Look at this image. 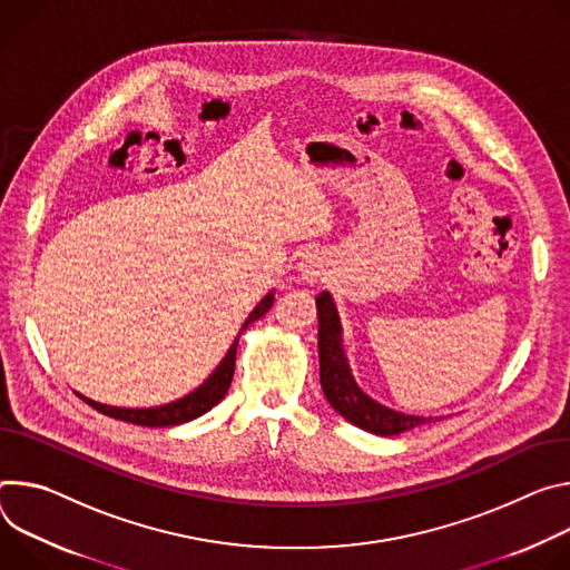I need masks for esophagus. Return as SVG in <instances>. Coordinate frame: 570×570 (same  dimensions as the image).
<instances>
[{"label": "esophagus", "mask_w": 570, "mask_h": 570, "mask_svg": "<svg viewBox=\"0 0 570 570\" xmlns=\"http://www.w3.org/2000/svg\"><path fill=\"white\" fill-rule=\"evenodd\" d=\"M324 274V261L317 256V253H307V256L301 261V276L305 281H317Z\"/></svg>", "instance_id": "obj_1"}]
</instances>
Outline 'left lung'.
Listing matches in <instances>:
<instances>
[{
    "label": "left lung",
    "instance_id": "8db88e82",
    "mask_svg": "<svg viewBox=\"0 0 570 570\" xmlns=\"http://www.w3.org/2000/svg\"><path fill=\"white\" fill-rule=\"evenodd\" d=\"M317 312H320V373H322V387L328 403L351 423L373 434H401L416 425L436 421L425 416H410L394 410H387L371 401L366 394L360 392L353 375L348 371L344 351L340 346V317L335 303L328 292L317 296Z\"/></svg>",
    "mask_w": 570,
    "mask_h": 570
}]
</instances>
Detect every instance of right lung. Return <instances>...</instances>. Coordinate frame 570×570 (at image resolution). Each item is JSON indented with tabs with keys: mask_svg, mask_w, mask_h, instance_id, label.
I'll return each instance as SVG.
<instances>
[{
	"mask_svg": "<svg viewBox=\"0 0 570 570\" xmlns=\"http://www.w3.org/2000/svg\"><path fill=\"white\" fill-rule=\"evenodd\" d=\"M274 303V294H267L258 305L256 309H253L248 314V320L244 322V328L248 324H253L256 320H261L263 314L272 307ZM237 342L239 337H235L233 346L228 348L226 357L222 360V364L215 368V373L208 377V381L189 396L176 401V403H169V405H163V407H151V410H129V407H110V405H101V403H95L86 396H81L90 407H95L97 412L106 414V416H112V419H121V421H129V423H138V425H149V428H165V425H178V423H185V421H193L202 414H206L208 410H213L228 392L230 387V381H233V371H235V353H237Z\"/></svg>",
	"mask_w": 570,
	"mask_h": 570,
	"instance_id": "obj_1",
	"label": "right lung"
}]
</instances>
